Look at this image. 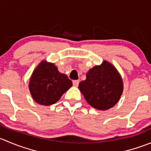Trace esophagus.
<instances>
[{
    "mask_svg": "<svg viewBox=\"0 0 151 151\" xmlns=\"http://www.w3.org/2000/svg\"><path fill=\"white\" fill-rule=\"evenodd\" d=\"M79 83H80V80H74V81H73V85H74V86L77 87L79 85Z\"/></svg>",
    "mask_w": 151,
    "mask_h": 151,
    "instance_id": "34e87169",
    "label": "esophagus"
}]
</instances>
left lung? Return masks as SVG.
<instances>
[{
  "instance_id": "left-lung-1",
  "label": "left lung",
  "mask_w": 151,
  "mask_h": 151,
  "mask_svg": "<svg viewBox=\"0 0 151 151\" xmlns=\"http://www.w3.org/2000/svg\"><path fill=\"white\" fill-rule=\"evenodd\" d=\"M79 89L90 105L106 110L119 101L123 90V80L115 67L104 60L86 74V80L80 82Z\"/></svg>"
}]
</instances>
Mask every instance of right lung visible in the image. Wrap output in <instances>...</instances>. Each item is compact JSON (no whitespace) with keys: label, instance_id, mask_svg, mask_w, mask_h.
<instances>
[{"label":"right lung","instance_id":"1","mask_svg":"<svg viewBox=\"0 0 151 151\" xmlns=\"http://www.w3.org/2000/svg\"><path fill=\"white\" fill-rule=\"evenodd\" d=\"M72 86V82L57 66L46 60L35 68L29 83V90L33 99L42 105L57 102L66 91Z\"/></svg>","mask_w":151,"mask_h":151}]
</instances>
